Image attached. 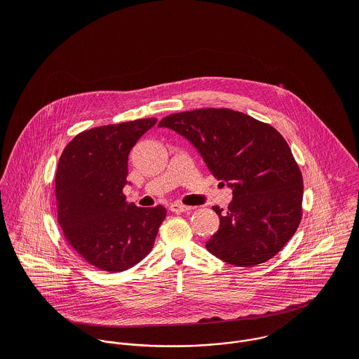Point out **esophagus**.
<instances>
[{
    "mask_svg": "<svg viewBox=\"0 0 359 359\" xmlns=\"http://www.w3.org/2000/svg\"><path fill=\"white\" fill-rule=\"evenodd\" d=\"M192 207L191 205H181V203H172L170 205V211L172 212H184V211H191Z\"/></svg>",
    "mask_w": 359,
    "mask_h": 359,
    "instance_id": "esophagus-1",
    "label": "esophagus"
}]
</instances>
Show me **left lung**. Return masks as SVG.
I'll return each mask as SVG.
<instances>
[{
  "label": "left lung",
  "mask_w": 359,
  "mask_h": 359,
  "mask_svg": "<svg viewBox=\"0 0 359 359\" xmlns=\"http://www.w3.org/2000/svg\"><path fill=\"white\" fill-rule=\"evenodd\" d=\"M158 126L189 140L211 174L233 189L226 211L212 207L219 228L207 250L238 266H255L279 253L300 225L304 187L278 130L226 107L172 113Z\"/></svg>",
  "instance_id": "obj_1"
}]
</instances>
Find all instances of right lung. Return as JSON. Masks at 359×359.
I'll return each mask as SVG.
<instances>
[{"mask_svg":"<svg viewBox=\"0 0 359 359\" xmlns=\"http://www.w3.org/2000/svg\"><path fill=\"white\" fill-rule=\"evenodd\" d=\"M140 118L77 134L55 174L57 222L69 246L106 272L126 271L148 256L167 210L126 202L128 154L156 124Z\"/></svg>","mask_w":359,"mask_h":359,"instance_id":"1","label":"right lung"}]
</instances>
